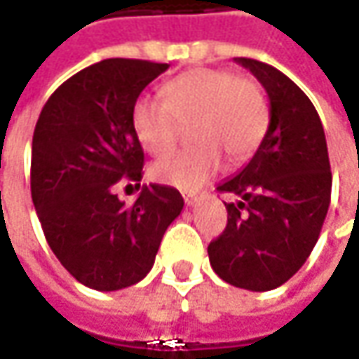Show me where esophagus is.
Wrapping results in <instances>:
<instances>
[{"instance_id":"esophagus-1","label":"esophagus","mask_w":359,"mask_h":359,"mask_svg":"<svg viewBox=\"0 0 359 359\" xmlns=\"http://www.w3.org/2000/svg\"><path fill=\"white\" fill-rule=\"evenodd\" d=\"M184 200H186V205H189V208H194V205H198V198H196V196H189V194H186V196H184Z\"/></svg>"}]
</instances>
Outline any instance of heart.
<instances>
[{"label": "heart", "mask_w": 359, "mask_h": 359, "mask_svg": "<svg viewBox=\"0 0 359 359\" xmlns=\"http://www.w3.org/2000/svg\"><path fill=\"white\" fill-rule=\"evenodd\" d=\"M163 102L140 97L131 109V128L147 154H170L180 126H191V151L159 159L151 177L187 194L203 187L222 168V154L241 163L266 137L269 109L266 95L250 77L229 69L194 67L161 86Z\"/></svg>", "instance_id": "b5f03b06"}]
</instances>
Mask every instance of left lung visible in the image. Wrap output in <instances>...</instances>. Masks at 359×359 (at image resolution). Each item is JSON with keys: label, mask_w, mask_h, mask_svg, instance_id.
Listing matches in <instances>:
<instances>
[{"label": "left lung", "mask_w": 359, "mask_h": 359, "mask_svg": "<svg viewBox=\"0 0 359 359\" xmlns=\"http://www.w3.org/2000/svg\"><path fill=\"white\" fill-rule=\"evenodd\" d=\"M266 88L269 126L255 156L217 186L228 224L208 245L214 271L236 287L268 292L310 257L332 198L324 126L310 97L268 63L236 57Z\"/></svg>", "instance_id": "left-lung-1"}]
</instances>
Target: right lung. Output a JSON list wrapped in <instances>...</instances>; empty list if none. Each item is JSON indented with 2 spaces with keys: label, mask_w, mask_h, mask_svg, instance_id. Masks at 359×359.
<instances>
[{
  "label": "right lung",
  "mask_w": 359,
  "mask_h": 359,
  "mask_svg": "<svg viewBox=\"0 0 359 359\" xmlns=\"http://www.w3.org/2000/svg\"><path fill=\"white\" fill-rule=\"evenodd\" d=\"M168 63L111 57L77 72L51 93L35 123L32 200L51 252L77 282L116 292L142 282L184 198L142 187L126 205L121 177L142 182L144 149L131 128L140 93ZM140 186V184H137Z\"/></svg>",
  "instance_id": "right-lung-1"
}]
</instances>
